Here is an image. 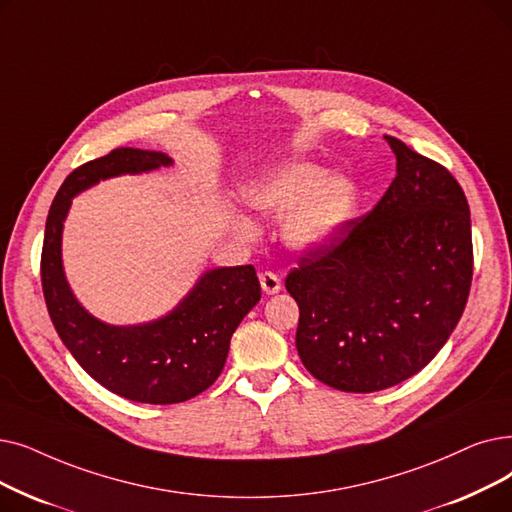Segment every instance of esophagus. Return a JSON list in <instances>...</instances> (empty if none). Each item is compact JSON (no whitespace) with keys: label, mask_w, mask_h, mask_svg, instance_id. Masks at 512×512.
Returning <instances> with one entry per match:
<instances>
[{"label":"esophagus","mask_w":512,"mask_h":512,"mask_svg":"<svg viewBox=\"0 0 512 512\" xmlns=\"http://www.w3.org/2000/svg\"><path fill=\"white\" fill-rule=\"evenodd\" d=\"M259 282H261V288H263L265 295H276V293H280V288H282V280L274 272H261Z\"/></svg>","instance_id":"1"}]
</instances>
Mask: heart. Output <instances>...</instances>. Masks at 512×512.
I'll return each instance as SVG.
<instances>
[{
	"mask_svg": "<svg viewBox=\"0 0 512 512\" xmlns=\"http://www.w3.org/2000/svg\"><path fill=\"white\" fill-rule=\"evenodd\" d=\"M249 203L272 217H284V238L297 251H318L335 240L358 211V186L347 175L314 163H286L259 177L247 190ZM249 234V224L236 219Z\"/></svg>",
	"mask_w": 512,
	"mask_h": 512,
	"instance_id": "b5f03b06",
	"label": "heart"
}]
</instances>
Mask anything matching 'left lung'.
I'll list each match as a JSON object with an SVG mask.
<instances>
[{"instance_id":"1","label":"left lung","mask_w":512,"mask_h":512,"mask_svg":"<svg viewBox=\"0 0 512 512\" xmlns=\"http://www.w3.org/2000/svg\"><path fill=\"white\" fill-rule=\"evenodd\" d=\"M397 175L379 203L286 276L297 351L324 385L372 393L410 379L446 345L473 280L471 211L454 175L385 136Z\"/></svg>"}]
</instances>
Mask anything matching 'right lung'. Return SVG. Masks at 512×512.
Segmentation results:
<instances>
[{
    "mask_svg": "<svg viewBox=\"0 0 512 512\" xmlns=\"http://www.w3.org/2000/svg\"><path fill=\"white\" fill-rule=\"evenodd\" d=\"M163 152L115 148L77 167L60 186L46 221L41 286L58 337L108 391L140 404H180L209 389L224 370L230 339L261 299L253 265L209 270L167 316L110 326L81 307L62 270V226L73 196L100 180L167 167Z\"/></svg>",
    "mask_w": 512,
    "mask_h": 512,
    "instance_id": "add662e5",
    "label": "right lung"
}]
</instances>
